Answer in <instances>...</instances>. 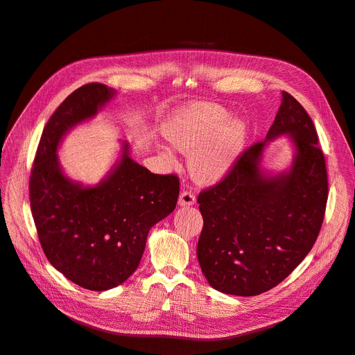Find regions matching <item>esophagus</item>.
Returning <instances> with one entry per match:
<instances>
[{
    "mask_svg": "<svg viewBox=\"0 0 355 355\" xmlns=\"http://www.w3.org/2000/svg\"><path fill=\"white\" fill-rule=\"evenodd\" d=\"M196 202V196L194 193L191 191H182L180 194V198H178V204L182 207H189V206H193V204Z\"/></svg>",
    "mask_w": 355,
    "mask_h": 355,
    "instance_id": "1",
    "label": "esophagus"
}]
</instances>
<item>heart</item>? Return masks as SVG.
Instances as JSON below:
<instances>
[{
	"label": "heart",
	"mask_w": 355,
	"mask_h": 355,
	"mask_svg": "<svg viewBox=\"0 0 355 355\" xmlns=\"http://www.w3.org/2000/svg\"><path fill=\"white\" fill-rule=\"evenodd\" d=\"M166 139L177 149L191 155V171L201 182H216L226 177L245 151L246 123L233 118L221 106L196 102L180 109L164 126ZM174 161L170 149L164 153Z\"/></svg>",
	"instance_id": "b5f03b06"
}]
</instances>
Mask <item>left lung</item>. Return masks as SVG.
<instances>
[{"instance_id":"1","label":"left lung","mask_w":355,"mask_h":355,"mask_svg":"<svg viewBox=\"0 0 355 355\" xmlns=\"http://www.w3.org/2000/svg\"><path fill=\"white\" fill-rule=\"evenodd\" d=\"M284 133L297 146L293 166L268 178L258 168L264 145ZM327 200L325 157L313 122L282 92L266 139L246 148L226 177L198 194L204 225L197 257L209 284L237 296L260 295L281 284L311 252Z\"/></svg>"}]
</instances>
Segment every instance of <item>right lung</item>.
I'll return each mask as SVG.
<instances>
[{
	"label": "right lung",
	"mask_w": 355,
	"mask_h": 355,
	"mask_svg": "<svg viewBox=\"0 0 355 355\" xmlns=\"http://www.w3.org/2000/svg\"><path fill=\"white\" fill-rule=\"evenodd\" d=\"M114 89L87 83L54 110L37 146L30 175V206L42 249L69 281L89 291L123 284L139 266L146 236L174 211L175 174H153L128 155V144L112 174L96 187L64 177L55 155L70 128L98 114Z\"/></svg>",
	"instance_id": "right-lung-1"
}]
</instances>
